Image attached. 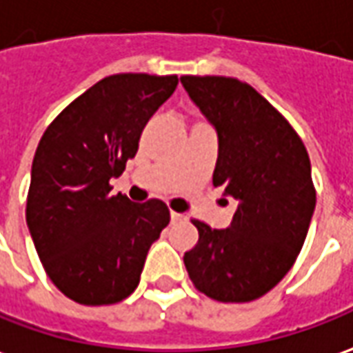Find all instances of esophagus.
Masks as SVG:
<instances>
[{
  "instance_id": "34e87169",
  "label": "esophagus",
  "mask_w": 353,
  "mask_h": 353,
  "mask_svg": "<svg viewBox=\"0 0 353 353\" xmlns=\"http://www.w3.org/2000/svg\"><path fill=\"white\" fill-rule=\"evenodd\" d=\"M185 216L183 214H177V212H170V219H172V223H176V221H181Z\"/></svg>"
}]
</instances>
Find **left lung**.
<instances>
[{
  "instance_id": "left-lung-1",
  "label": "left lung",
  "mask_w": 353,
  "mask_h": 353,
  "mask_svg": "<svg viewBox=\"0 0 353 353\" xmlns=\"http://www.w3.org/2000/svg\"><path fill=\"white\" fill-rule=\"evenodd\" d=\"M181 83L218 132L212 181L239 202L228 229L193 219L199 243L185 252V268L208 298L252 302L302 250L315 210L310 157L287 118L252 85L225 76H181Z\"/></svg>"
}]
</instances>
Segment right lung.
I'll return each mask as SVG.
<instances>
[{
  "mask_svg": "<svg viewBox=\"0 0 353 353\" xmlns=\"http://www.w3.org/2000/svg\"><path fill=\"white\" fill-rule=\"evenodd\" d=\"M177 88V76L114 74L48 125L32 162L26 223L49 279L83 305L122 302L170 223L159 199L110 194L139 149L143 128Z\"/></svg>",
  "mask_w": 353,
  "mask_h": 353,
  "instance_id": "add662e5",
  "label": "right lung"
}]
</instances>
